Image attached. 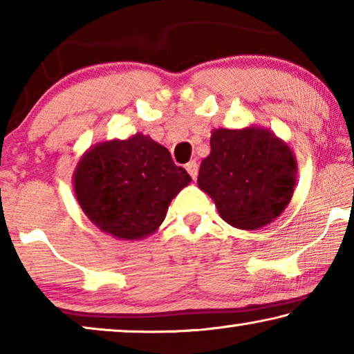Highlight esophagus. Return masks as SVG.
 Returning <instances> with one entry per match:
<instances>
[{
  "instance_id": "obj_1",
  "label": "esophagus",
  "mask_w": 354,
  "mask_h": 354,
  "mask_svg": "<svg viewBox=\"0 0 354 354\" xmlns=\"http://www.w3.org/2000/svg\"><path fill=\"white\" fill-rule=\"evenodd\" d=\"M185 170H187L192 179H196V176H198V164H196L195 160H190V162L185 165Z\"/></svg>"
}]
</instances>
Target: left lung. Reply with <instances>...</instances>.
I'll return each mask as SVG.
<instances>
[{
    "label": "left lung",
    "instance_id": "1",
    "mask_svg": "<svg viewBox=\"0 0 354 354\" xmlns=\"http://www.w3.org/2000/svg\"><path fill=\"white\" fill-rule=\"evenodd\" d=\"M297 171L290 147L273 131L250 124L212 131L211 153L203 159L196 183L227 225L254 231L283 214Z\"/></svg>",
    "mask_w": 354,
    "mask_h": 354
}]
</instances>
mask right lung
I'll return each mask as SVG.
<instances>
[{"mask_svg": "<svg viewBox=\"0 0 354 354\" xmlns=\"http://www.w3.org/2000/svg\"><path fill=\"white\" fill-rule=\"evenodd\" d=\"M190 181L169 149L137 133L86 149L73 171V192L98 230L120 241H142L162 225L171 200Z\"/></svg>", "mask_w": 354, "mask_h": 354, "instance_id": "add662e5", "label": "right lung"}]
</instances>
